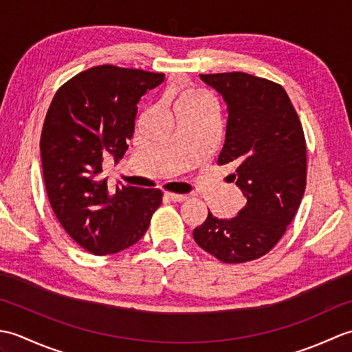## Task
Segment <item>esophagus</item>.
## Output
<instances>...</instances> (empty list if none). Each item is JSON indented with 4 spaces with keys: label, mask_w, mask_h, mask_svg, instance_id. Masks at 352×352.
<instances>
[{
    "label": "esophagus",
    "mask_w": 352,
    "mask_h": 352,
    "mask_svg": "<svg viewBox=\"0 0 352 352\" xmlns=\"http://www.w3.org/2000/svg\"><path fill=\"white\" fill-rule=\"evenodd\" d=\"M164 197H166L169 201H174V203H183V201L188 199V195H178V193H170V192L164 193Z\"/></svg>",
    "instance_id": "34e87169"
}]
</instances>
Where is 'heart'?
Wrapping results in <instances>:
<instances>
[{"label":"heart","instance_id":"1","mask_svg":"<svg viewBox=\"0 0 352 352\" xmlns=\"http://www.w3.org/2000/svg\"><path fill=\"white\" fill-rule=\"evenodd\" d=\"M201 101H206V98L203 95H198V94H186L182 96V100L178 101V104H193V102H201Z\"/></svg>","mask_w":352,"mask_h":352}]
</instances>
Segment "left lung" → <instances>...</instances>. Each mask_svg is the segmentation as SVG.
Wrapping results in <instances>:
<instances>
[{"mask_svg":"<svg viewBox=\"0 0 352 352\" xmlns=\"http://www.w3.org/2000/svg\"><path fill=\"white\" fill-rule=\"evenodd\" d=\"M227 104L226 142L218 164H231L246 204L236 218L208 212L195 242L223 263L265 256L283 237L305 190L307 154L302 125L286 91L245 72L201 74Z\"/></svg>","mask_w":352,"mask_h":352,"instance_id":"1","label":"left lung"}]
</instances>
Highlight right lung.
<instances>
[{"instance_id": "right-lung-1", "label": "right lung", "mask_w": 352, "mask_h": 352, "mask_svg": "<svg viewBox=\"0 0 352 352\" xmlns=\"http://www.w3.org/2000/svg\"><path fill=\"white\" fill-rule=\"evenodd\" d=\"M163 80V74L101 65L66 81L51 101L41 136L45 188L66 233L95 256L139 242L162 204V190L109 189L101 172L106 157L122 159L138 102Z\"/></svg>"}]
</instances>
